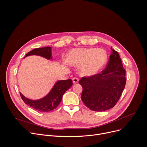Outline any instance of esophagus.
Instances as JSON below:
<instances>
[{"label": "esophagus", "mask_w": 147, "mask_h": 147, "mask_svg": "<svg viewBox=\"0 0 147 147\" xmlns=\"http://www.w3.org/2000/svg\"><path fill=\"white\" fill-rule=\"evenodd\" d=\"M72 80H73V82L74 84H77V83H78V81H79L78 78H76V77L73 78Z\"/></svg>", "instance_id": "obj_1"}]
</instances>
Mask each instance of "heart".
Returning a JSON list of instances; mask_svg holds the SVG:
<instances>
[{"label":"heart","mask_w":147,"mask_h":147,"mask_svg":"<svg viewBox=\"0 0 147 147\" xmlns=\"http://www.w3.org/2000/svg\"><path fill=\"white\" fill-rule=\"evenodd\" d=\"M66 60L71 66H81L80 71L82 76L91 77L98 74L105 65L108 54L103 49L76 48L69 52Z\"/></svg>","instance_id":"obj_1"}]
</instances>
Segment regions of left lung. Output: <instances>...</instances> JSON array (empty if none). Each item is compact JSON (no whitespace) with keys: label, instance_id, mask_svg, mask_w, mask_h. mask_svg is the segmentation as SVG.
Returning a JSON list of instances; mask_svg holds the SVG:
<instances>
[{"label":"left lung","instance_id":"obj_1","mask_svg":"<svg viewBox=\"0 0 147 147\" xmlns=\"http://www.w3.org/2000/svg\"><path fill=\"white\" fill-rule=\"evenodd\" d=\"M108 64L102 73L82 77L81 100L92 111L102 112L115 107L124 89L125 70L119 53L112 49Z\"/></svg>","mask_w":147,"mask_h":147}]
</instances>
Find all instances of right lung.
I'll use <instances>...</instances> for the list:
<instances>
[{"label":"right lung","mask_w":147,"mask_h":147,"mask_svg":"<svg viewBox=\"0 0 147 147\" xmlns=\"http://www.w3.org/2000/svg\"><path fill=\"white\" fill-rule=\"evenodd\" d=\"M36 55L43 57L48 60H52V48L49 47L34 49L27 53L24 57ZM73 82L71 79L67 80H57L51 91L43 98L39 99H31L22 93L20 96L23 101L30 107L40 112H47L56 109L60 104L63 96L71 86Z\"/></svg>","instance_id":"add662e5"}]
</instances>
